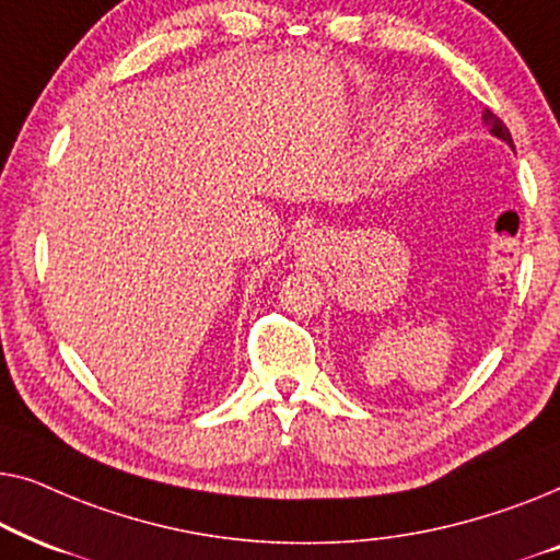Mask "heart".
Instances as JSON below:
<instances>
[{
    "label": "heart",
    "instance_id": "1",
    "mask_svg": "<svg viewBox=\"0 0 560 560\" xmlns=\"http://www.w3.org/2000/svg\"><path fill=\"white\" fill-rule=\"evenodd\" d=\"M425 125V112L420 106H408L400 117H397L393 127V140H405V137L420 132V127Z\"/></svg>",
    "mask_w": 560,
    "mask_h": 560
}]
</instances>
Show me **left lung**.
<instances>
[{"label":"left lung","instance_id":"8db88e82","mask_svg":"<svg viewBox=\"0 0 560 560\" xmlns=\"http://www.w3.org/2000/svg\"><path fill=\"white\" fill-rule=\"evenodd\" d=\"M481 121H485V127L489 129V135L492 137H497V140H502L504 144H508L510 150H515V144H512V135H510V129L504 127V121L497 117V114H492L489 109H485L481 112Z\"/></svg>","mask_w":560,"mask_h":560}]
</instances>
